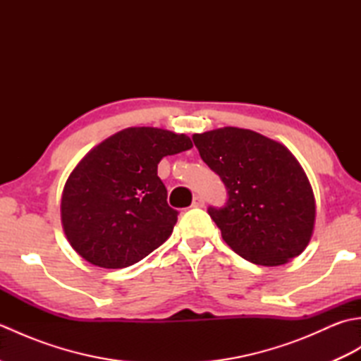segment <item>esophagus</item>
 Returning <instances> with one entry per match:
<instances>
[{
    "mask_svg": "<svg viewBox=\"0 0 361 361\" xmlns=\"http://www.w3.org/2000/svg\"><path fill=\"white\" fill-rule=\"evenodd\" d=\"M204 206V198L202 195H197L194 197V202H192V208H203Z\"/></svg>",
    "mask_w": 361,
    "mask_h": 361,
    "instance_id": "esophagus-1",
    "label": "esophagus"
}]
</instances>
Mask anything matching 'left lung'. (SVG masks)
I'll list each match as a JSON object with an SVG mask.
<instances>
[{
  "label": "left lung",
  "instance_id": "left-lung-1",
  "mask_svg": "<svg viewBox=\"0 0 361 361\" xmlns=\"http://www.w3.org/2000/svg\"><path fill=\"white\" fill-rule=\"evenodd\" d=\"M228 200L209 216L233 251L257 265H282L301 255L315 225L307 175L278 141L247 128L224 127L192 136Z\"/></svg>",
  "mask_w": 361,
  "mask_h": 361
}]
</instances>
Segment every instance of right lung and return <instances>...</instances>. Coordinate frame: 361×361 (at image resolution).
Returning a JSON list of instances; mask_svg holds the SVG:
<instances>
[{
  "instance_id": "obj_1",
  "label": "right lung",
  "mask_w": 361,
  "mask_h": 361,
  "mask_svg": "<svg viewBox=\"0 0 361 361\" xmlns=\"http://www.w3.org/2000/svg\"><path fill=\"white\" fill-rule=\"evenodd\" d=\"M190 147L186 135L130 127L90 150L68 176L60 204L71 247L93 265L126 268L163 245L178 211L167 204L158 164Z\"/></svg>"
}]
</instances>
